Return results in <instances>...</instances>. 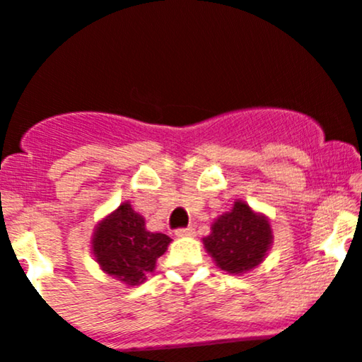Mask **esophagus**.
Segmentation results:
<instances>
[{
    "mask_svg": "<svg viewBox=\"0 0 362 362\" xmlns=\"http://www.w3.org/2000/svg\"><path fill=\"white\" fill-rule=\"evenodd\" d=\"M194 226H184V228H177L175 230V235L177 237H190L194 235Z\"/></svg>",
    "mask_w": 362,
    "mask_h": 362,
    "instance_id": "34e87169",
    "label": "esophagus"
}]
</instances>
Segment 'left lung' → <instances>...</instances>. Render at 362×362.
I'll use <instances>...</instances> for the list:
<instances>
[{
	"label": "left lung",
	"mask_w": 362,
	"mask_h": 362,
	"mask_svg": "<svg viewBox=\"0 0 362 362\" xmlns=\"http://www.w3.org/2000/svg\"><path fill=\"white\" fill-rule=\"evenodd\" d=\"M272 226L263 214L237 201L232 211L221 214L204 242L206 251L228 273H245L264 259L272 245Z\"/></svg>",
	"instance_id": "obj_1"
}]
</instances>
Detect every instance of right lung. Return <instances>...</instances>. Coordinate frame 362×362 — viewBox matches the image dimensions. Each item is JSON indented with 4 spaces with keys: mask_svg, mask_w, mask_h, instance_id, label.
Wrapping results in <instances>:
<instances>
[{
    "mask_svg": "<svg viewBox=\"0 0 362 362\" xmlns=\"http://www.w3.org/2000/svg\"><path fill=\"white\" fill-rule=\"evenodd\" d=\"M170 242L165 233L148 232L144 218L123 202L98 225L93 251L103 272L127 285H139L153 272Z\"/></svg>",
    "mask_w": 362,
    "mask_h": 362,
    "instance_id": "1",
    "label": "right lung"
}]
</instances>
